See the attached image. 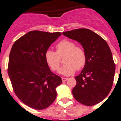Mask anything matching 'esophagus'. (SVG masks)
Masks as SVG:
<instances>
[{
    "instance_id": "obj_1",
    "label": "esophagus",
    "mask_w": 121,
    "mask_h": 121,
    "mask_svg": "<svg viewBox=\"0 0 121 121\" xmlns=\"http://www.w3.org/2000/svg\"><path fill=\"white\" fill-rule=\"evenodd\" d=\"M68 80V78H65V77H62V82H65Z\"/></svg>"
}]
</instances>
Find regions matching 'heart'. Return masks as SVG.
<instances>
[{"label":"heart","mask_w":121,"mask_h":121,"mask_svg":"<svg viewBox=\"0 0 121 121\" xmlns=\"http://www.w3.org/2000/svg\"><path fill=\"white\" fill-rule=\"evenodd\" d=\"M65 56V65L59 71L64 76H70L83 68L86 63V54L83 47L76 45L74 41L64 39L56 45V52L48 50L45 53V61L52 71L59 68L60 57Z\"/></svg>","instance_id":"heart-1"}]
</instances>
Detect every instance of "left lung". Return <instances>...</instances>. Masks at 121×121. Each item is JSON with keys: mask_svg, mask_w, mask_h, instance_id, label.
<instances>
[{"mask_svg": "<svg viewBox=\"0 0 121 121\" xmlns=\"http://www.w3.org/2000/svg\"><path fill=\"white\" fill-rule=\"evenodd\" d=\"M63 35L80 43L86 54V63L73 89L74 98L91 106L103 100L111 91L115 64L108 44L99 35L87 29H77Z\"/></svg>", "mask_w": 121, "mask_h": 121, "instance_id": "left-lung-1", "label": "left lung"}]
</instances>
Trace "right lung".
Returning a JSON list of instances; mask_svg holds the SVG:
<instances>
[{"label": "right lung", "mask_w": 121, "mask_h": 121, "mask_svg": "<svg viewBox=\"0 0 121 121\" xmlns=\"http://www.w3.org/2000/svg\"><path fill=\"white\" fill-rule=\"evenodd\" d=\"M61 35L30 31L18 39L11 50L8 74L13 90L31 108L45 109L56 99V88L62 83V79L51 71L45 53Z\"/></svg>", "instance_id": "right-lung-1"}]
</instances>
